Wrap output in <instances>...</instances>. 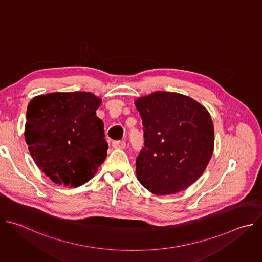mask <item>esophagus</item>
<instances>
[{"mask_svg":"<svg viewBox=\"0 0 262 262\" xmlns=\"http://www.w3.org/2000/svg\"><path fill=\"white\" fill-rule=\"evenodd\" d=\"M112 146L115 149H124L126 147V143L124 141H114L112 143Z\"/></svg>","mask_w":262,"mask_h":262,"instance_id":"34e87169","label":"esophagus"}]
</instances>
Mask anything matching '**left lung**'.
I'll list each match as a JSON object with an SVG mask.
<instances>
[{
	"label": "left lung",
	"instance_id": "left-lung-1",
	"mask_svg": "<svg viewBox=\"0 0 262 262\" xmlns=\"http://www.w3.org/2000/svg\"><path fill=\"white\" fill-rule=\"evenodd\" d=\"M144 147L136 160L139 181L156 195L178 193L203 173L213 150V124L206 108L179 93L158 91L135 102Z\"/></svg>",
	"mask_w": 262,
	"mask_h": 262
}]
</instances>
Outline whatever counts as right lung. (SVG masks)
Segmentation results:
<instances>
[{
	"label": "right lung",
	"instance_id": "obj_1",
	"mask_svg": "<svg viewBox=\"0 0 262 262\" xmlns=\"http://www.w3.org/2000/svg\"><path fill=\"white\" fill-rule=\"evenodd\" d=\"M101 99L90 92H55L34 97L27 110L25 139L38 168L55 183L77 188L106 158Z\"/></svg>",
	"mask_w": 262,
	"mask_h": 262
}]
</instances>
